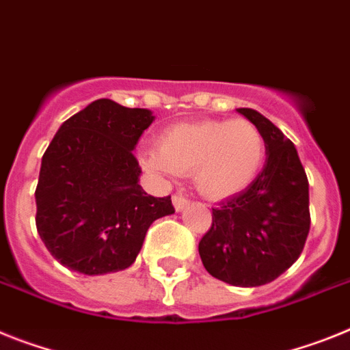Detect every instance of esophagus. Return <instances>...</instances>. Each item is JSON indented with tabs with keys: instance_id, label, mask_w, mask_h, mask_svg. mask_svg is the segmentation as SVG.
<instances>
[{
	"instance_id": "34e87169",
	"label": "esophagus",
	"mask_w": 350,
	"mask_h": 350,
	"mask_svg": "<svg viewBox=\"0 0 350 350\" xmlns=\"http://www.w3.org/2000/svg\"><path fill=\"white\" fill-rule=\"evenodd\" d=\"M172 200H173V205H175V208H177V211H182V208L187 205V198H186V196H182L180 193L173 195Z\"/></svg>"
}]
</instances>
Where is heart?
Instances as JSON below:
<instances>
[{
  "instance_id": "1",
  "label": "heart",
  "mask_w": 350,
  "mask_h": 350,
  "mask_svg": "<svg viewBox=\"0 0 350 350\" xmlns=\"http://www.w3.org/2000/svg\"><path fill=\"white\" fill-rule=\"evenodd\" d=\"M264 159V134L247 118L175 124L161 134L159 150L143 155V163L163 177L193 173L196 189L211 200L243 193Z\"/></svg>"
}]
</instances>
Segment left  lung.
Instances as JSON below:
<instances>
[{"label": "left lung", "mask_w": 350, "mask_h": 350, "mask_svg": "<svg viewBox=\"0 0 350 350\" xmlns=\"http://www.w3.org/2000/svg\"><path fill=\"white\" fill-rule=\"evenodd\" d=\"M265 138L264 168L250 187L212 208L198 244L208 274L235 286L276 280L303 252L310 232L308 177L294 143L255 109H237Z\"/></svg>", "instance_id": "obj_1"}]
</instances>
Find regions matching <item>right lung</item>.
Returning <instances> with one entry per match:
<instances>
[{
	"label": "right lung",
	"instance_id": "1",
	"mask_svg": "<svg viewBox=\"0 0 350 350\" xmlns=\"http://www.w3.org/2000/svg\"><path fill=\"white\" fill-rule=\"evenodd\" d=\"M152 120L148 109L98 98L55 134L42 155L35 223L62 265L88 276L127 269L148 226L175 212L172 196L138 184L133 150Z\"/></svg>",
	"mask_w": 350,
	"mask_h": 350
}]
</instances>
